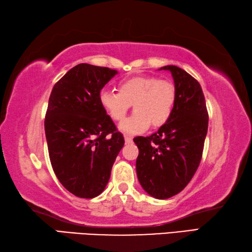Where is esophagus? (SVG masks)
I'll return each instance as SVG.
<instances>
[{
  "mask_svg": "<svg viewBox=\"0 0 252 252\" xmlns=\"http://www.w3.org/2000/svg\"><path fill=\"white\" fill-rule=\"evenodd\" d=\"M125 141H126V144H129V143H132V141H133V139H132V136L126 135V136H125Z\"/></svg>",
  "mask_w": 252,
  "mask_h": 252,
  "instance_id": "esophagus-1",
  "label": "esophagus"
}]
</instances>
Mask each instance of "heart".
I'll return each mask as SVG.
<instances>
[{
  "mask_svg": "<svg viewBox=\"0 0 252 252\" xmlns=\"http://www.w3.org/2000/svg\"><path fill=\"white\" fill-rule=\"evenodd\" d=\"M177 91L174 82L154 76H135L118 84V93L102 90L99 102L113 121L125 120L133 104L134 113L120 125L126 134H138L150 126L159 127L171 118L176 103Z\"/></svg>",
  "mask_w": 252,
  "mask_h": 252,
  "instance_id": "obj_1",
  "label": "heart"
}]
</instances>
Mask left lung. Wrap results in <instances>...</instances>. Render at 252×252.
<instances>
[{"mask_svg":"<svg viewBox=\"0 0 252 252\" xmlns=\"http://www.w3.org/2000/svg\"><path fill=\"white\" fill-rule=\"evenodd\" d=\"M171 71L177 98L168 121L150 136L133 139L139 148L136 175L143 189L166 199L185 189L199 166L208 129V112L199 82L177 66Z\"/></svg>","mask_w":252,"mask_h":252,"instance_id":"left-lung-1","label":"left lung"}]
</instances>
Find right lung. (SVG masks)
Masks as SVG:
<instances>
[{"label": "right lung", "instance_id": "1", "mask_svg": "<svg viewBox=\"0 0 252 252\" xmlns=\"http://www.w3.org/2000/svg\"><path fill=\"white\" fill-rule=\"evenodd\" d=\"M117 74L108 67L79 63L50 94L45 117L50 163L58 181L77 197L102 193L125 144L99 102L100 91Z\"/></svg>", "mask_w": 252, "mask_h": 252}]
</instances>
